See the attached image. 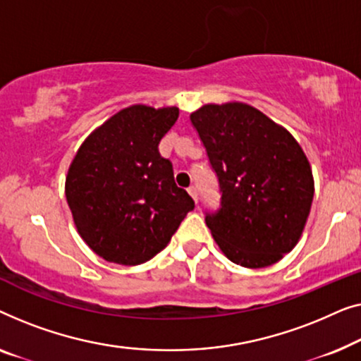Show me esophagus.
I'll use <instances>...</instances> for the list:
<instances>
[{
  "mask_svg": "<svg viewBox=\"0 0 361 361\" xmlns=\"http://www.w3.org/2000/svg\"><path fill=\"white\" fill-rule=\"evenodd\" d=\"M188 192H190L192 200H195V202L200 201V196H197V190H196V186H190V188H188Z\"/></svg>",
  "mask_w": 361,
  "mask_h": 361,
  "instance_id": "obj_1",
  "label": "esophagus"
}]
</instances>
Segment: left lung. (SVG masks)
<instances>
[{
    "mask_svg": "<svg viewBox=\"0 0 361 361\" xmlns=\"http://www.w3.org/2000/svg\"><path fill=\"white\" fill-rule=\"evenodd\" d=\"M219 181L206 224L224 255L263 268L291 252L314 197L307 157L289 132L243 103L204 104L190 116Z\"/></svg>",
    "mask_w": 361,
    "mask_h": 361,
    "instance_id": "left-lung-1",
    "label": "left lung"
}]
</instances>
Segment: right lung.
I'll use <instances>...</instances> for the list:
<instances>
[{"label":"right lung","instance_id":"right-lung-1","mask_svg":"<svg viewBox=\"0 0 361 361\" xmlns=\"http://www.w3.org/2000/svg\"><path fill=\"white\" fill-rule=\"evenodd\" d=\"M180 111L129 106L86 137L65 180L78 233L96 255L140 265L164 250L195 201L159 144Z\"/></svg>","mask_w":361,"mask_h":361}]
</instances>
